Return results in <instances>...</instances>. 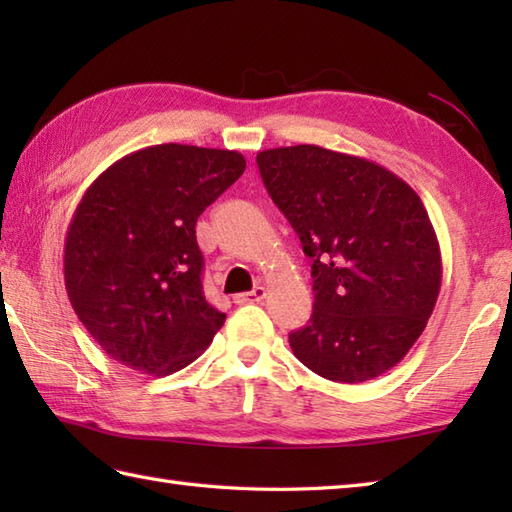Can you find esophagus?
<instances>
[{"instance_id":"esophagus-1","label":"esophagus","mask_w":512,"mask_h":512,"mask_svg":"<svg viewBox=\"0 0 512 512\" xmlns=\"http://www.w3.org/2000/svg\"><path fill=\"white\" fill-rule=\"evenodd\" d=\"M264 299H266V288L264 286H257V288H253L250 292H242V295H235L233 297L235 303H259V301H264Z\"/></svg>"}]
</instances>
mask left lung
<instances>
[{
  "instance_id": "1",
  "label": "left lung",
  "mask_w": 512,
  "mask_h": 512,
  "mask_svg": "<svg viewBox=\"0 0 512 512\" xmlns=\"http://www.w3.org/2000/svg\"><path fill=\"white\" fill-rule=\"evenodd\" d=\"M257 165L312 259L314 310L288 336L292 352L334 383L383 376L440 295V244L420 195L372 160L319 145L259 151Z\"/></svg>"
}]
</instances>
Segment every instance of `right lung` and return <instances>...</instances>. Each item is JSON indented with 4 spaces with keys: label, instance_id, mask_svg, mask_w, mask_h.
I'll list each match as a JSON object with an SVG mask.
<instances>
[{
    "label": "right lung",
    "instance_id": "right-lung-1",
    "mask_svg": "<svg viewBox=\"0 0 512 512\" xmlns=\"http://www.w3.org/2000/svg\"><path fill=\"white\" fill-rule=\"evenodd\" d=\"M244 169L239 151L167 143L116 160L83 193L65 233V290L114 361L167 376L211 345L226 314L202 292L195 222Z\"/></svg>",
    "mask_w": 512,
    "mask_h": 512
}]
</instances>
